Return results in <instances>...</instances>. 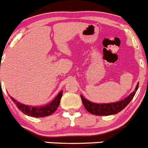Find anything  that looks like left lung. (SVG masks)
<instances>
[{
    "label": "left lung",
    "mask_w": 148,
    "mask_h": 148,
    "mask_svg": "<svg viewBox=\"0 0 148 148\" xmlns=\"http://www.w3.org/2000/svg\"><path fill=\"white\" fill-rule=\"evenodd\" d=\"M138 87H139V83L137 84L135 90L132 93H130L128 96L120 101L115 102V103H95L88 100L82 95H80V97H81L82 102H83V104L85 106V109L87 110V111L92 113V115H100V116L115 115L123 110L130 103L132 99L135 96L136 91L138 89Z\"/></svg>",
    "instance_id": "left-lung-1"
}]
</instances>
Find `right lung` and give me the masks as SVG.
<instances>
[{
  "instance_id": "add662e5",
  "label": "right lung",
  "mask_w": 148,
  "mask_h": 148,
  "mask_svg": "<svg viewBox=\"0 0 148 148\" xmlns=\"http://www.w3.org/2000/svg\"><path fill=\"white\" fill-rule=\"evenodd\" d=\"M63 95V90L60 91L58 95L53 99V100L48 104L42 106H31L24 105L23 103H19L17 100H15L13 97H10V99L16 104L18 109L28 116L34 117V118H43V117L48 116L53 114L59 106L60 103V99Z\"/></svg>"
}]
</instances>
